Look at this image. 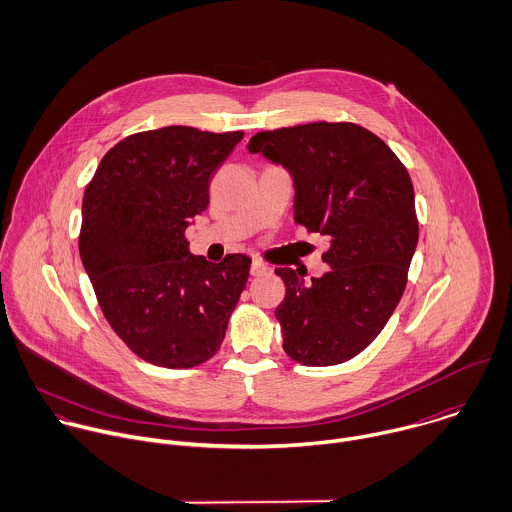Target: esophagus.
I'll use <instances>...</instances> for the list:
<instances>
[{
  "label": "esophagus",
  "mask_w": 512,
  "mask_h": 512,
  "mask_svg": "<svg viewBox=\"0 0 512 512\" xmlns=\"http://www.w3.org/2000/svg\"><path fill=\"white\" fill-rule=\"evenodd\" d=\"M269 271H271L269 265H265V263L259 261V259H253V263H251V275H253V277H263V275H267Z\"/></svg>",
  "instance_id": "34e87169"
}]
</instances>
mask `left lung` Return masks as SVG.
I'll list each match as a JSON object with an SVG mask.
<instances>
[{
  "label": "left lung",
  "mask_w": 512,
  "mask_h": 512,
  "mask_svg": "<svg viewBox=\"0 0 512 512\" xmlns=\"http://www.w3.org/2000/svg\"><path fill=\"white\" fill-rule=\"evenodd\" d=\"M249 151L291 171L295 221L331 241L323 277L275 269L287 289L275 309L283 351L307 367L345 363L375 341L405 293L419 241L409 171L381 137L349 121L261 131Z\"/></svg>",
  "instance_id": "left-lung-1"
}]
</instances>
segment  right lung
Returning <instances> with one entry per match:
<instances>
[{"mask_svg": "<svg viewBox=\"0 0 512 512\" xmlns=\"http://www.w3.org/2000/svg\"><path fill=\"white\" fill-rule=\"evenodd\" d=\"M243 131L187 125L127 135L85 187L79 255L103 317L143 361L191 369L221 347L247 285L243 253L211 263L185 229L209 205L215 169Z\"/></svg>", "mask_w": 512, "mask_h": 512, "instance_id": "obj_1", "label": "right lung"}]
</instances>
